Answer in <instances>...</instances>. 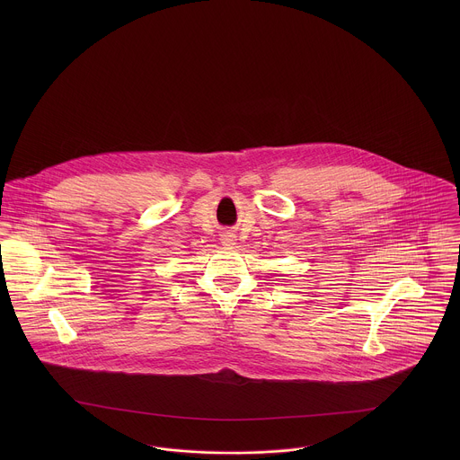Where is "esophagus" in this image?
<instances>
[{"label":"esophagus","instance_id":"1","mask_svg":"<svg viewBox=\"0 0 460 460\" xmlns=\"http://www.w3.org/2000/svg\"><path fill=\"white\" fill-rule=\"evenodd\" d=\"M221 241H223V244H234L235 235H234L232 232H225V234L221 235Z\"/></svg>","mask_w":460,"mask_h":460}]
</instances>
